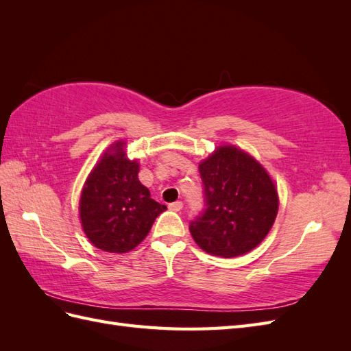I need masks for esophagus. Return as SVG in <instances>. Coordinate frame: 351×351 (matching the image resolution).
Listing matches in <instances>:
<instances>
[{
  "instance_id": "1",
  "label": "esophagus",
  "mask_w": 351,
  "mask_h": 351,
  "mask_svg": "<svg viewBox=\"0 0 351 351\" xmlns=\"http://www.w3.org/2000/svg\"><path fill=\"white\" fill-rule=\"evenodd\" d=\"M168 208L171 209V210H174V212H178V210H182L183 204H182V202H174V204H169Z\"/></svg>"
}]
</instances>
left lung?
<instances>
[{"mask_svg":"<svg viewBox=\"0 0 351 351\" xmlns=\"http://www.w3.org/2000/svg\"><path fill=\"white\" fill-rule=\"evenodd\" d=\"M205 214L190 222V234L212 256L246 254L268 236L278 214V190L256 158L234 145H219L199 162Z\"/></svg>","mask_w":351,"mask_h":351,"instance_id":"obj_1","label":"left lung"}]
</instances>
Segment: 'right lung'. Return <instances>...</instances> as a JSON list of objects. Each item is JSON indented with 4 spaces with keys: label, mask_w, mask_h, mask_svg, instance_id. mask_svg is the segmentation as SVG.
Instances as JSON below:
<instances>
[{
    "label": "right lung",
    "mask_w": 351,
    "mask_h": 351,
    "mask_svg": "<svg viewBox=\"0 0 351 351\" xmlns=\"http://www.w3.org/2000/svg\"><path fill=\"white\" fill-rule=\"evenodd\" d=\"M127 142L111 143L93 165L79 199V219L95 247L127 253L149 234L155 218L167 209L141 183L139 162L130 159Z\"/></svg>",
    "instance_id": "right-lung-1"
}]
</instances>
